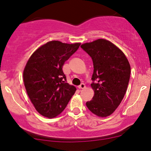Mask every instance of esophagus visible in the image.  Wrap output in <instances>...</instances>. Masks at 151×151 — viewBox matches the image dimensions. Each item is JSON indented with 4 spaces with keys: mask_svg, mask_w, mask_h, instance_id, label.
I'll use <instances>...</instances> for the list:
<instances>
[{
    "mask_svg": "<svg viewBox=\"0 0 151 151\" xmlns=\"http://www.w3.org/2000/svg\"><path fill=\"white\" fill-rule=\"evenodd\" d=\"M78 88H79L80 89H84V88H86V86L84 84H81L79 86H78Z\"/></svg>",
    "mask_w": 151,
    "mask_h": 151,
    "instance_id": "1",
    "label": "esophagus"
}]
</instances>
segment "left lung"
<instances>
[{"label":"left lung","mask_w":151,"mask_h":151,"mask_svg":"<svg viewBox=\"0 0 151 151\" xmlns=\"http://www.w3.org/2000/svg\"><path fill=\"white\" fill-rule=\"evenodd\" d=\"M80 47L93 63V82L91 85L94 96L86 103V106L97 116H109L120 104L127 91L131 75L129 62L120 49L105 39Z\"/></svg>","instance_id":"8db88e82"}]
</instances>
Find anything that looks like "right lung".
<instances>
[{
    "label": "right lung",
    "instance_id": "add662e5",
    "mask_svg": "<svg viewBox=\"0 0 151 151\" xmlns=\"http://www.w3.org/2000/svg\"><path fill=\"white\" fill-rule=\"evenodd\" d=\"M80 45V42L49 41L29 58L23 71L24 87L36 110L42 116H58L75 93V86L66 82L63 67Z\"/></svg>",
    "mask_w": 151,
    "mask_h": 151
}]
</instances>
